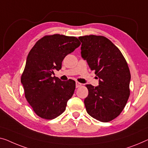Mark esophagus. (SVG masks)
<instances>
[{
    "instance_id": "34e87169",
    "label": "esophagus",
    "mask_w": 148,
    "mask_h": 148,
    "mask_svg": "<svg viewBox=\"0 0 148 148\" xmlns=\"http://www.w3.org/2000/svg\"><path fill=\"white\" fill-rule=\"evenodd\" d=\"M81 86H82V84H81V83L78 82H76V88L80 87Z\"/></svg>"
}]
</instances>
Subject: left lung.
I'll use <instances>...</instances> for the list:
<instances>
[{"instance_id": "1", "label": "left lung", "mask_w": 148, "mask_h": 148, "mask_svg": "<svg viewBox=\"0 0 148 148\" xmlns=\"http://www.w3.org/2000/svg\"><path fill=\"white\" fill-rule=\"evenodd\" d=\"M78 38L82 57L99 78L98 86L86 85V109L96 120L110 122L120 115L129 98L128 66L120 50L106 37L89 35Z\"/></svg>"}]
</instances>
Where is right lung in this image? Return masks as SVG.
<instances>
[{"label":"right lung","mask_w":148,"mask_h":148,"mask_svg":"<svg viewBox=\"0 0 148 148\" xmlns=\"http://www.w3.org/2000/svg\"><path fill=\"white\" fill-rule=\"evenodd\" d=\"M74 36L54 34L40 39L28 53L21 83L25 98L35 113L42 118L52 120L64 112L73 95L76 82L62 81L52 77L62 62L80 45Z\"/></svg>","instance_id":"add662e5"}]
</instances>
